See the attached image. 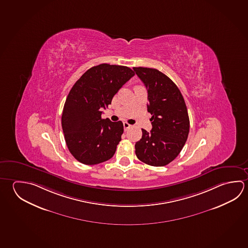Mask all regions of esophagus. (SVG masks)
Wrapping results in <instances>:
<instances>
[{"mask_svg": "<svg viewBox=\"0 0 248 248\" xmlns=\"http://www.w3.org/2000/svg\"><path fill=\"white\" fill-rule=\"evenodd\" d=\"M131 125H130V124H128V123L124 122V130H127L128 129H130Z\"/></svg>", "mask_w": 248, "mask_h": 248, "instance_id": "obj_1", "label": "esophagus"}]
</instances>
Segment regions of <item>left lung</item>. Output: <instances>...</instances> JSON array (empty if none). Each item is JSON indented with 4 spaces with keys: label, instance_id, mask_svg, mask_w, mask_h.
Wrapping results in <instances>:
<instances>
[{
    "label": "left lung",
    "instance_id": "8db88e82",
    "mask_svg": "<svg viewBox=\"0 0 248 248\" xmlns=\"http://www.w3.org/2000/svg\"><path fill=\"white\" fill-rule=\"evenodd\" d=\"M133 70L147 89V110L152 115V130L142 129L135 152L147 165L165 166L178 156L186 142L190 129L186 105L177 85L159 70L143 67Z\"/></svg>",
    "mask_w": 248,
    "mask_h": 248
}]
</instances>
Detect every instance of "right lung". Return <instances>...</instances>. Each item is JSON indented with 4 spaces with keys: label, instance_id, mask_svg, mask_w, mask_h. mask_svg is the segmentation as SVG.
<instances>
[{
    "label": "right lung",
    "instance_id": "right-lung-1",
    "mask_svg": "<svg viewBox=\"0 0 248 248\" xmlns=\"http://www.w3.org/2000/svg\"><path fill=\"white\" fill-rule=\"evenodd\" d=\"M135 73L129 67L102 63L88 70L71 88L62 115L66 144L77 160L100 164L113 156L121 141V121L103 119L102 108Z\"/></svg>",
    "mask_w": 248,
    "mask_h": 248
}]
</instances>
